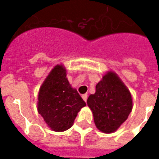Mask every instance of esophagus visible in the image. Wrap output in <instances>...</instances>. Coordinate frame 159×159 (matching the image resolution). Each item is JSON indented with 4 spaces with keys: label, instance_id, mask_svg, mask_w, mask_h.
Instances as JSON below:
<instances>
[{
    "label": "esophagus",
    "instance_id": "obj_1",
    "mask_svg": "<svg viewBox=\"0 0 159 159\" xmlns=\"http://www.w3.org/2000/svg\"><path fill=\"white\" fill-rule=\"evenodd\" d=\"M82 99L84 100L85 102H87V94H83L82 96Z\"/></svg>",
    "mask_w": 159,
    "mask_h": 159
}]
</instances>
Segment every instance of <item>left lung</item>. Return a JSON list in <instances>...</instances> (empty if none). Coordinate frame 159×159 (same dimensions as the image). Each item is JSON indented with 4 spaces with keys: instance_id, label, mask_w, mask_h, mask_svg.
<instances>
[{
    "instance_id": "obj_1",
    "label": "left lung",
    "mask_w": 159,
    "mask_h": 159,
    "mask_svg": "<svg viewBox=\"0 0 159 159\" xmlns=\"http://www.w3.org/2000/svg\"><path fill=\"white\" fill-rule=\"evenodd\" d=\"M87 106L92 110L97 128L103 133H113L127 120L133 102L129 89L116 72L110 71L90 95Z\"/></svg>"
}]
</instances>
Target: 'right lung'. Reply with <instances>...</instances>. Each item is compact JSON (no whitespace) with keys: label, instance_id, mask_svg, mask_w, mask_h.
Masks as SVG:
<instances>
[{"label":"right lung","instance_id":"obj_1","mask_svg":"<svg viewBox=\"0 0 159 159\" xmlns=\"http://www.w3.org/2000/svg\"><path fill=\"white\" fill-rule=\"evenodd\" d=\"M38 112L49 128L56 132L68 129L86 103L72 88L67 78L66 68L56 65L39 88Z\"/></svg>","mask_w":159,"mask_h":159}]
</instances>
